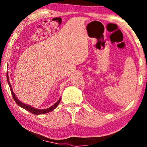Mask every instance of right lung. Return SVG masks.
Returning a JSON list of instances; mask_svg holds the SVG:
<instances>
[{
  "label": "right lung",
  "mask_w": 147,
  "mask_h": 147,
  "mask_svg": "<svg viewBox=\"0 0 147 147\" xmlns=\"http://www.w3.org/2000/svg\"><path fill=\"white\" fill-rule=\"evenodd\" d=\"M7 82H8V84H9V88H10V90H11V95H12L13 98H14V101L16 102V104H17L19 106H21V108H23V109H25V110L30 111V112L32 113V114L41 115V114L47 113H50V112H51V111H53L55 109H56V108L57 107V106H58L59 104V102L61 101V98L59 99L58 102H57L56 103H55V104H54L53 106H50V108H48V109H34V108H33L32 106L23 104V103H22L21 101L18 100V99H17V97H16V95H14V92H13L12 88H11V84H10V82H9V77H8V74L7 73Z\"/></svg>",
  "instance_id": "right-lung-1"
}]
</instances>
